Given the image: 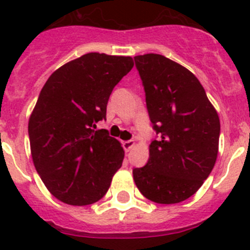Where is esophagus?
<instances>
[{
	"label": "esophagus",
	"mask_w": 250,
	"mask_h": 250,
	"mask_svg": "<svg viewBox=\"0 0 250 250\" xmlns=\"http://www.w3.org/2000/svg\"><path fill=\"white\" fill-rule=\"evenodd\" d=\"M135 146V141L134 140H129V141H124L123 143V147L124 150L126 151V152H129L130 150H131L132 147Z\"/></svg>",
	"instance_id": "34e87169"
}]
</instances>
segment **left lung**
<instances>
[{
  "label": "left lung",
  "instance_id": "8db88e82",
  "mask_svg": "<svg viewBox=\"0 0 250 250\" xmlns=\"http://www.w3.org/2000/svg\"><path fill=\"white\" fill-rule=\"evenodd\" d=\"M146 106L159 140L150 144L147 164L134 168L139 191L152 202L172 205L196 193L218 155V114L200 80L181 64L148 53L134 57Z\"/></svg>",
  "mask_w": 250,
  "mask_h": 250
}]
</instances>
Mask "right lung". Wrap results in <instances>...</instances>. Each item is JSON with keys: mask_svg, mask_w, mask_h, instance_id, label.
Returning a JSON list of instances; mask_svg holds the SVG:
<instances>
[{"mask_svg": "<svg viewBox=\"0 0 250 250\" xmlns=\"http://www.w3.org/2000/svg\"><path fill=\"white\" fill-rule=\"evenodd\" d=\"M134 67L131 57L88 53L52 73L29 116L34 167L48 191L72 206L102 200L121 167L124 148L95 124L106 118L114 86Z\"/></svg>", "mask_w": 250, "mask_h": 250, "instance_id": "add662e5", "label": "right lung"}]
</instances>
